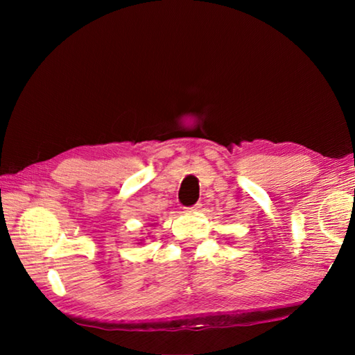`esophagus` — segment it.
<instances>
[{
  "instance_id": "obj_1",
  "label": "esophagus",
  "mask_w": 355,
  "mask_h": 355,
  "mask_svg": "<svg viewBox=\"0 0 355 355\" xmlns=\"http://www.w3.org/2000/svg\"><path fill=\"white\" fill-rule=\"evenodd\" d=\"M200 208H202V205L200 203H197V205H192V207H188V208H184V214H197L200 211Z\"/></svg>"
}]
</instances>
